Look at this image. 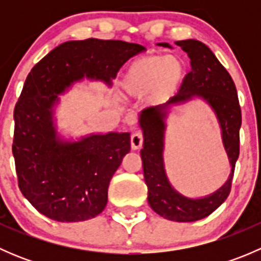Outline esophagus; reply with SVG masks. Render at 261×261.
Here are the masks:
<instances>
[{"label":"esophagus","instance_id":"esophagus-1","mask_svg":"<svg viewBox=\"0 0 261 261\" xmlns=\"http://www.w3.org/2000/svg\"><path fill=\"white\" fill-rule=\"evenodd\" d=\"M143 134H141V131H135V133L131 135V147H133V150H138L140 149L141 146H143Z\"/></svg>","mask_w":261,"mask_h":261}]
</instances>
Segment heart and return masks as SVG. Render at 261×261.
<instances>
[{"mask_svg": "<svg viewBox=\"0 0 261 261\" xmlns=\"http://www.w3.org/2000/svg\"><path fill=\"white\" fill-rule=\"evenodd\" d=\"M184 74L186 64L178 55H144L127 65L120 88L131 98H141L150 92V103H164L177 93Z\"/></svg>", "mask_w": 261, "mask_h": 261, "instance_id": "heart-1", "label": "heart"}]
</instances>
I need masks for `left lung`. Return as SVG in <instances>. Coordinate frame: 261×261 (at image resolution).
I'll return each mask as SVG.
<instances>
[{
  "mask_svg": "<svg viewBox=\"0 0 261 261\" xmlns=\"http://www.w3.org/2000/svg\"><path fill=\"white\" fill-rule=\"evenodd\" d=\"M175 44L188 54L192 69L184 77L178 93L168 103L147 107L141 112L139 122L143 128L144 145L140 155L150 207L167 220L193 222L211 215L230 194L236 160L240 154L241 109L232 78L208 46L198 40H181ZM162 45L170 48L165 43ZM194 95L202 96L218 115L231 164L228 181L211 196L199 200L187 199L175 192L167 181L162 163L164 118L167 107Z\"/></svg>",
  "mask_w": 261,
  "mask_h": 261,
  "instance_id": "1",
  "label": "left lung"
}]
</instances>
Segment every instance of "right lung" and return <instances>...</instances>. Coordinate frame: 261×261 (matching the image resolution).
Wrapping results in <instances>:
<instances>
[{"label":"right lung","mask_w":261,"mask_h":261,"mask_svg":"<svg viewBox=\"0 0 261 261\" xmlns=\"http://www.w3.org/2000/svg\"><path fill=\"white\" fill-rule=\"evenodd\" d=\"M144 49L121 40L67 41L29 73L15 106L12 154L18 188L41 215L80 222L105 210L110 180L131 150L130 134L62 141L53 127L51 107L73 82L87 77L110 83Z\"/></svg>","instance_id":"right-lung-1"}]
</instances>
